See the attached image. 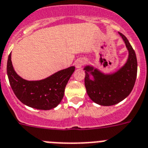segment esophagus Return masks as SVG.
I'll return each mask as SVG.
<instances>
[{
  "label": "esophagus",
  "mask_w": 148,
  "mask_h": 148,
  "mask_svg": "<svg viewBox=\"0 0 148 148\" xmlns=\"http://www.w3.org/2000/svg\"><path fill=\"white\" fill-rule=\"evenodd\" d=\"M85 63H86V60H84V59H79L75 63V66L77 68H81L82 66H84L85 64Z\"/></svg>",
  "instance_id": "34e87169"
}]
</instances>
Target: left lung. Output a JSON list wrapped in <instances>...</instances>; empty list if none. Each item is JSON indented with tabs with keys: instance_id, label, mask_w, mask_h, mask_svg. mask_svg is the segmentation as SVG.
Listing matches in <instances>:
<instances>
[{
	"instance_id": "8db88e82",
	"label": "left lung",
	"mask_w": 148,
	"mask_h": 148,
	"mask_svg": "<svg viewBox=\"0 0 148 148\" xmlns=\"http://www.w3.org/2000/svg\"><path fill=\"white\" fill-rule=\"evenodd\" d=\"M129 51L127 62L117 73L104 75L91 66H86L84 84L88 96L94 103L101 106H113L124 99L131 93L137 76V58L136 52L127 38L121 33ZM90 71L95 80H90L88 72Z\"/></svg>"
}]
</instances>
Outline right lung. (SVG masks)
<instances>
[{"label": "right lung", "mask_w": 148, "mask_h": 148, "mask_svg": "<svg viewBox=\"0 0 148 148\" xmlns=\"http://www.w3.org/2000/svg\"><path fill=\"white\" fill-rule=\"evenodd\" d=\"M7 71L11 88L21 103L36 109L49 110L55 108L63 99L66 85L75 66L60 70L43 80L27 81L16 74L10 54Z\"/></svg>", "instance_id": "add662e5"}]
</instances>
